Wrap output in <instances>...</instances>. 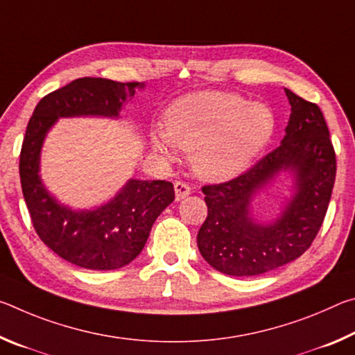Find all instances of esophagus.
Listing matches in <instances>:
<instances>
[{
    "label": "esophagus",
    "instance_id": "34e87169",
    "mask_svg": "<svg viewBox=\"0 0 355 355\" xmlns=\"http://www.w3.org/2000/svg\"><path fill=\"white\" fill-rule=\"evenodd\" d=\"M173 189H175V199L177 200H183L184 197L189 196L191 188L183 182H175L173 183Z\"/></svg>",
    "mask_w": 355,
    "mask_h": 355
}]
</instances>
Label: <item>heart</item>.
Returning <instances> with one entry per match:
<instances>
[{
  "label": "heart",
  "instance_id": "obj_1",
  "mask_svg": "<svg viewBox=\"0 0 355 355\" xmlns=\"http://www.w3.org/2000/svg\"><path fill=\"white\" fill-rule=\"evenodd\" d=\"M275 131L272 110L248 103L235 94L203 91L178 98L166 112V130L153 128L150 144L167 158L177 147L192 152V169L202 180L219 183L248 169Z\"/></svg>",
  "mask_w": 355,
  "mask_h": 355
}]
</instances>
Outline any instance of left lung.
<instances>
[{
    "label": "left lung",
    "mask_w": 355,
    "mask_h": 355,
    "mask_svg": "<svg viewBox=\"0 0 355 355\" xmlns=\"http://www.w3.org/2000/svg\"><path fill=\"white\" fill-rule=\"evenodd\" d=\"M291 114L280 146L243 175L203 186L208 216L197 233L205 261L219 272L254 277L296 260L313 243L326 216L336 161L320 107L285 89ZM284 171L292 197L277 218L257 220L253 202Z\"/></svg>",
    "instance_id": "obj_1"
}]
</instances>
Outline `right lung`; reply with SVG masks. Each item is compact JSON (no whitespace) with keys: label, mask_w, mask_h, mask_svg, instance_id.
Returning a JSON list of instances; mask_svg holds the SVG:
<instances>
[{"label":"right lung","mask_w":355,"mask_h":355,"mask_svg":"<svg viewBox=\"0 0 355 355\" xmlns=\"http://www.w3.org/2000/svg\"><path fill=\"white\" fill-rule=\"evenodd\" d=\"M144 83L106 78H78L45 95L29 119L20 153V182L39 238L69 263L92 271L127 266L141 254L152 225L175 199L164 180L131 178L112 199L91 209H73L58 202L40 177L44 141L59 119H119L127 98Z\"/></svg>","instance_id":"obj_1"}]
</instances>
